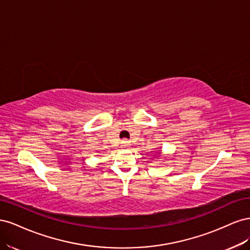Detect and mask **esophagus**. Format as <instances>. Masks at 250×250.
I'll return each mask as SVG.
<instances>
[{
	"label": "esophagus",
	"mask_w": 250,
	"mask_h": 250,
	"mask_svg": "<svg viewBox=\"0 0 250 250\" xmlns=\"http://www.w3.org/2000/svg\"><path fill=\"white\" fill-rule=\"evenodd\" d=\"M127 145H128V143H127L126 141H124V142H123V146H125V147H126Z\"/></svg>",
	"instance_id": "34e87169"
}]
</instances>
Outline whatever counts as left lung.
I'll use <instances>...</instances> for the list:
<instances>
[{"mask_svg": "<svg viewBox=\"0 0 250 250\" xmlns=\"http://www.w3.org/2000/svg\"><path fill=\"white\" fill-rule=\"evenodd\" d=\"M162 156V150H160V152L157 153V158H160Z\"/></svg>", "mask_w": 250, "mask_h": 250, "instance_id": "left-lung-1", "label": "left lung"}]
</instances>
